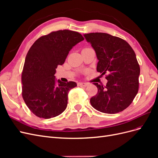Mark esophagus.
<instances>
[{
	"label": "esophagus",
	"mask_w": 158,
	"mask_h": 158,
	"mask_svg": "<svg viewBox=\"0 0 158 158\" xmlns=\"http://www.w3.org/2000/svg\"><path fill=\"white\" fill-rule=\"evenodd\" d=\"M88 84L87 83H84V82H79L78 83V85L79 86H82V87H86L88 86Z\"/></svg>",
	"instance_id": "obj_1"
}]
</instances>
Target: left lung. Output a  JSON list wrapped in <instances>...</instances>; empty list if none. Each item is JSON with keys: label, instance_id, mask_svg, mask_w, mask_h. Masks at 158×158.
I'll list each match as a JSON object with an SVG mask.
<instances>
[{"label": "left lung", "instance_id": "1", "mask_svg": "<svg viewBox=\"0 0 158 158\" xmlns=\"http://www.w3.org/2000/svg\"><path fill=\"white\" fill-rule=\"evenodd\" d=\"M84 36L96 53L97 71L109 74L106 86L94 84L98 91L90 99L91 105L104 113L123 111L131 104L139 86L140 69L135 51L126 41L108 33H90Z\"/></svg>", "mask_w": 158, "mask_h": 158}]
</instances>
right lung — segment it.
Masks as SVG:
<instances>
[{
    "label": "right lung",
    "instance_id": "right-lung-1",
    "mask_svg": "<svg viewBox=\"0 0 158 158\" xmlns=\"http://www.w3.org/2000/svg\"><path fill=\"white\" fill-rule=\"evenodd\" d=\"M84 40L78 32L59 30L40 37L28 51L22 74V97L37 117H55L67 107L69 92L77 84L56 80V69Z\"/></svg>",
    "mask_w": 158,
    "mask_h": 158
}]
</instances>
